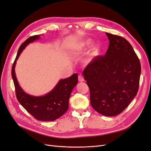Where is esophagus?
I'll list each match as a JSON object with an SVG mask.
<instances>
[{
    "label": "esophagus",
    "mask_w": 151,
    "mask_h": 151,
    "mask_svg": "<svg viewBox=\"0 0 151 151\" xmlns=\"http://www.w3.org/2000/svg\"><path fill=\"white\" fill-rule=\"evenodd\" d=\"M78 81L79 82H80V83H82V82H84V79L83 76L81 75H79V77H78Z\"/></svg>",
    "instance_id": "esophagus-1"
}]
</instances>
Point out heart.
<instances>
[{"mask_svg": "<svg viewBox=\"0 0 151 151\" xmlns=\"http://www.w3.org/2000/svg\"><path fill=\"white\" fill-rule=\"evenodd\" d=\"M92 45V40L90 39H86L77 42L74 45L69 48V52L72 55H76L79 53H84L87 50L91 47ZM99 47L97 45H94L91 47L89 53V56L91 58L97 57L99 53Z\"/></svg>", "mask_w": 151, "mask_h": 151, "instance_id": "obj_1", "label": "heart"}]
</instances>
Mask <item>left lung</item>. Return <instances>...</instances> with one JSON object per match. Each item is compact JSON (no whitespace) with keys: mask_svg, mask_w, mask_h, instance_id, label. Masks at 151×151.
<instances>
[{"mask_svg":"<svg viewBox=\"0 0 151 151\" xmlns=\"http://www.w3.org/2000/svg\"><path fill=\"white\" fill-rule=\"evenodd\" d=\"M109 41L104 56H98L83 71L94 110L106 116L121 113L138 92L141 65L124 38L106 33Z\"/></svg>","mask_w":151,"mask_h":151,"instance_id":"8db88e82","label":"left lung"}]
</instances>
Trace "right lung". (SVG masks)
I'll list each match as a JSON object with an SVG mask.
<instances>
[{
	"label": "right lung",
	"mask_w": 151,
	"mask_h": 151,
	"mask_svg": "<svg viewBox=\"0 0 151 151\" xmlns=\"http://www.w3.org/2000/svg\"><path fill=\"white\" fill-rule=\"evenodd\" d=\"M40 36H31L21 45L13 63L11 74L17 99L26 110L38 120L53 121L62 116L67 111L68 100L73 89L78 82V76L77 74H74L66 79L59 80L52 90L46 94L39 96L26 93L21 88L15 72L16 62L23 50L29 43L38 40Z\"/></svg>",
	"instance_id": "add662e5"
}]
</instances>
